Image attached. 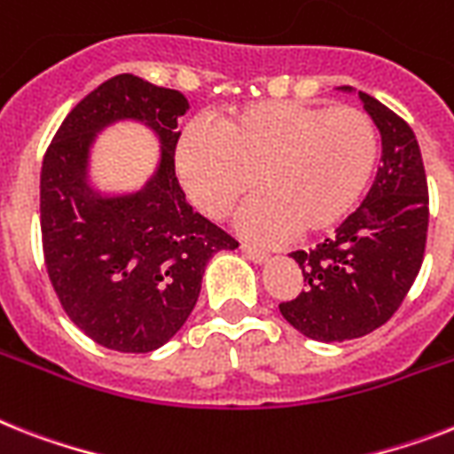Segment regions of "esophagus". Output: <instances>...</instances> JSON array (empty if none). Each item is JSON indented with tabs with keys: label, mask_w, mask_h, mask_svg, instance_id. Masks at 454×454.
<instances>
[{
	"label": "esophagus",
	"mask_w": 454,
	"mask_h": 454,
	"mask_svg": "<svg viewBox=\"0 0 454 454\" xmlns=\"http://www.w3.org/2000/svg\"><path fill=\"white\" fill-rule=\"evenodd\" d=\"M239 249H242V254H245L247 259H252L254 263H265L268 256H270L265 249H259V247H252V245H242Z\"/></svg>",
	"instance_id": "34e87169"
}]
</instances>
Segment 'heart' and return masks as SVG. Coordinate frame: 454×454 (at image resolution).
<instances>
[{
  "label": "heart",
  "instance_id": "1",
  "mask_svg": "<svg viewBox=\"0 0 454 454\" xmlns=\"http://www.w3.org/2000/svg\"><path fill=\"white\" fill-rule=\"evenodd\" d=\"M378 160V130L355 106L261 102L191 125L176 146V169L191 200L212 219L231 215L254 186L242 233L278 239L324 233L340 223L366 189Z\"/></svg>",
  "mask_w": 454,
  "mask_h": 454
}]
</instances>
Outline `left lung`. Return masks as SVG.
I'll use <instances>...</instances> for the list:
<instances>
[{
    "mask_svg": "<svg viewBox=\"0 0 454 454\" xmlns=\"http://www.w3.org/2000/svg\"><path fill=\"white\" fill-rule=\"evenodd\" d=\"M338 90L352 93L349 86ZM380 130L382 158L356 212L310 252H291L305 289L279 303L286 322L312 340L342 342L371 333L399 310L425 259L429 191L419 144L406 121L359 93Z\"/></svg>",
    "mask_w": 454,
    "mask_h": 454,
    "instance_id": "obj_1",
    "label": "left lung"
}]
</instances>
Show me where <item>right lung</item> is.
<instances>
[{
  "label": "right lung",
  "instance_id": "add662e5",
  "mask_svg": "<svg viewBox=\"0 0 454 454\" xmlns=\"http://www.w3.org/2000/svg\"><path fill=\"white\" fill-rule=\"evenodd\" d=\"M186 109L179 90L119 74L74 106L43 156L48 278L69 319L106 349L144 355L165 345L195 308L207 261L238 247L193 212L175 175ZM119 120L157 132L161 163L135 194L102 196L87 179L90 146Z\"/></svg>",
  "mask_w": 454,
  "mask_h": 454
}]
</instances>
